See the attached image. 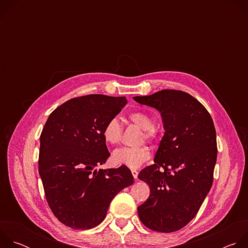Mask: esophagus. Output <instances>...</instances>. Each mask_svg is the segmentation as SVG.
Masks as SVG:
<instances>
[{"label":"esophagus","mask_w":248,"mask_h":248,"mask_svg":"<svg viewBox=\"0 0 248 248\" xmlns=\"http://www.w3.org/2000/svg\"><path fill=\"white\" fill-rule=\"evenodd\" d=\"M131 173H132V175H133V178L136 180V179H137V175H138V171L135 170H131Z\"/></svg>","instance_id":"1"}]
</instances>
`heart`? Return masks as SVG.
<instances>
[{
	"mask_svg": "<svg viewBox=\"0 0 248 248\" xmlns=\"http://www.w3.org/2000/svg\"><path fill=\"white\" fill-rule=\"evenodd\" d=\"M128 119L141 129L147 140H155L159 135V128L153 125V118L146 112L137 111L129 114ZM122 125L117 118L110 119L103 128V137L109 144H117L121 140ZM150 158V150L146 146L122 147L113 152L112 160L115 165L125 166L129 169H138Z\"/></svg>",
	"mask_w": 248,
	"mask_h": 248,
	"instance_id": "obj_1",
	"label": "heart"
}]
</instances>
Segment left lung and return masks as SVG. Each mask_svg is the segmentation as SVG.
Returning <instances> with one entry per match:
<instances>
[{
	"instance_id": "8db88e82",
	"label": "left lung",
	"mask_w": 248,
	"mask_h": 248,
	"mask_svg": "<svg viewBox=\"0 0 248 248\" xmlns=\"http://www.w3.org/2000/svg\"><path fill=\"white\" fill-rule=\"evenodd\" d=\"M133 99L156 109L165 130L155 164L138 173L150 187L149 198L137 207L139 219L156 232L179 231L195 217L213 184L217 161L213 120L199 101L180 90Z\"/></svg>"
}]
</instances>
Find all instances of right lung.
<instances>
[{
    "mask_svg": "<svg viewBox=\"0 0 248 248\" xmlns=\"http://www.w3.org/2000/svg\"><path fill=\"white\" fill-rule=\"evenodd\" d=\"M126 103L125 97L102 94L74 98L54 110L44 125L39 174L52 212L69 228L98 226L114 197L133 184L125 166L96 169L111 155L103 128Z\"/></svg>",
    "mask_w": 248,
    "mask_h": 248,
    "instance_id": "1",
    "label": "right lung"
}]
</instances>
